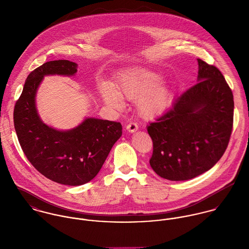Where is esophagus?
I'll list each match as a JSON object with an SVG mask.
<instances>
[{
	"instance_id": "obj_1",
	"label": "esophagus",
	"mask_w": 249,
	"mask_h": 249,
	"mask_svg": "<svg viewBox=\"0 0 249 249\" xmlns=\"http://www.w3.org/2000/svg\"><path fill=\"white\" fill-rule=\"evenodd\" d=\"M138 125L136 123H129L127 125H126V130L130 133H134L138 130Z\"/></svg>"
}]
</instances>
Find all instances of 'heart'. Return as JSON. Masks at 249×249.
I'll return each instance as SVG.
<instances>
[{"label": "heart", "instance_id": "b5f03b06", "mask_svg": "<svg viewBox=\"0 0 249 249\" xmlns=\"http://www.w3.org/2000/svg\"><path fill=\"white\" fill-rule=\"evenodd\" d=\"M163 76L157 71L135 67L124 71L119 78L117 89L107 86L103 96L108 105L120 107L122 98L136 101L137 109L143 118L162 114L173 100L170 86L161 84Z\"/></svg>", "mask_w": 249, "mask_h": 249}]
</instances>
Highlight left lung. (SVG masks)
I'll return each mask as SVG.
<instances>
[{"mask_svg":"<svg viewBox=\"0 0 249 249\" xmlns=\"http://www.w3.org/2000/svg\"><path fill=\"white\" fill-rule=\"evenodd\" d=\"M197 63V83L146 126L153 142L150 167L172 181L196 178L213 168L232 132V91L216 67L199 58Z\"/></svg>","mask_w":249,"mask_h":249,"instance_id":"1","label":"left lung"}]
</instances>
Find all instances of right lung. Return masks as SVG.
Instances as JSON below:
<instances>
[{
  "instance_id": "1",
  "label": "right lung",
  "mask_w": 249,
  "mask_h": 249,
  "mask_svg": "<svg viewBox=\"0 0 249 249\" xmlns=\"http://www.w3.org/2000/svg\"><path fill=\"white\" fill-rule=\"evenodd\" d=\"M77 64L53 60L32 71L17 101L13 119L21 147L36 170L52 181L83 185L95 178L120 137L117 122L85 118L77 126L58 130L46 124L36 108V93L45 75H74Z\"/></svg>"
}]
</instances>
